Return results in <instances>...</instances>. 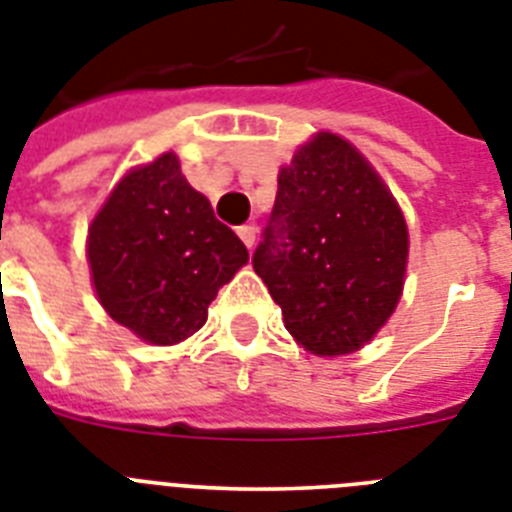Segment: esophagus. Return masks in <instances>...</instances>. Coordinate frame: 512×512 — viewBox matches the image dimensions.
I'll return each instance as SVG.
<instances>
[{
	"instance_id": "esophagus-1",
	"label": "esophagus",
	"mask_w": 512,
	"mask_h": 512,
	"mask_svg": "<svg viewBox=\"0 0 512 512\" xmlns=\"http://www.w3.org/2000/svg\"><path fill=\"white\" fill-rule=\"evenodd\" d=\"M236 233H239V239L244 241L249 249H252V244H255V233H257L255 225H239V231Z\"/></svg>"
}]
</instances>
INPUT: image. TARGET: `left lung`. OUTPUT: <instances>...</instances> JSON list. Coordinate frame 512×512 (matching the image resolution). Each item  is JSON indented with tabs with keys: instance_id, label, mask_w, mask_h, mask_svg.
Instances as JSON below:
<instances>
[{
	"instance_id": "1",
	"label": "left lung",
	"mask_w": 512,
	"mask_h": 512,
	"mask_svg": "<svg viewBox=\"0 0 512 512\" xmlns=\"http://www.w3.org/2000/svg\"><path fill=\"white\" fill-rule=\"evenodd\" d=\"M409 233L377 172L348 140L319 132L281 167L252 265L284 327L316 356L353 353L396 311Z\"/></svg>"
}]
</instances>
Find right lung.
<instances>
[{"label": "right lung", "mask_w": 512, "mask_h": 512, "mask_svg": "<svg viewBox=\"0 0 512 512\" xmlns=\"http://www.w3.org/2000/svg\"><path fill=\"white\" fill-rule=\"evenodd\" d=\"M87 257L108 316L146 342L175 345L204 327L217 289L249 252L188 185L177 156L162 154L111 191Z\"/></svg>", "instance_id": "right-lung-1"}]
</instances>
